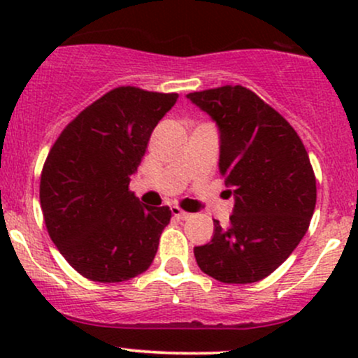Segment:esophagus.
I'll use <instances>...</instances> for the list:
<instances>
[{
    "mask_svg": "<svg viewBox=\"0 0 358 358\" xmlns=\"http://www.w3.org/2000/svg\"><path fill=\"white\" fill-rule=\"evenodd\" d=\"M171 213H173L176 219H180V220H187V219H190V217H192V213L182 210L178 205H173V207H171Z\"/></svg>",
    "mask_w": 358,
    "mask_h": 358,
    "instance_id": "34e87169",
    "label": "esophagus"
}]
</instances>
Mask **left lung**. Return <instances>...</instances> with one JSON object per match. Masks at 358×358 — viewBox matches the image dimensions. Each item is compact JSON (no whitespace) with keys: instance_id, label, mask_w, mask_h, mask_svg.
Returning a JSON list of instances; mask_svg holds the SVG:
<instances>
[{"instance_id":"8db88e82","label":"left lung","mask_w":358,"mask_h":358,"mask_svg":"<svg viewBox=\"0 0 358 358\" xmlns=\"http://www.w3.org/2000/svg\"><path fill=\"white\" fill-rule=\"evenodd\" d=\"M219 129V171L234 195L229 227L213 220L212 241L193 249L199 268L229 285L269 276L303 239L316 180L296 131L252 90L224 85L187 94Z\"/></svg>"}]
</instances>
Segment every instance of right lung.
Instances as JSON below:
<instances>
[{
	"label": "right lung",
	"instance_id": "obj_1",
	"mask_svg": "<svg viewBox=\"0 0 358 358\" xmlns=\"http://www.w3.org/2000/svg\"><path fill=\"white\" fill-rule=\"evenodd\" d=\"M178 94L117 87L62 131L43 165L40 205L50 239L90 281L121 282L153 262L168 207L129 192L151 133Z\"/></svg>",
	"mask_w": 358,
	"mask_h": 358
}]
</instances>
